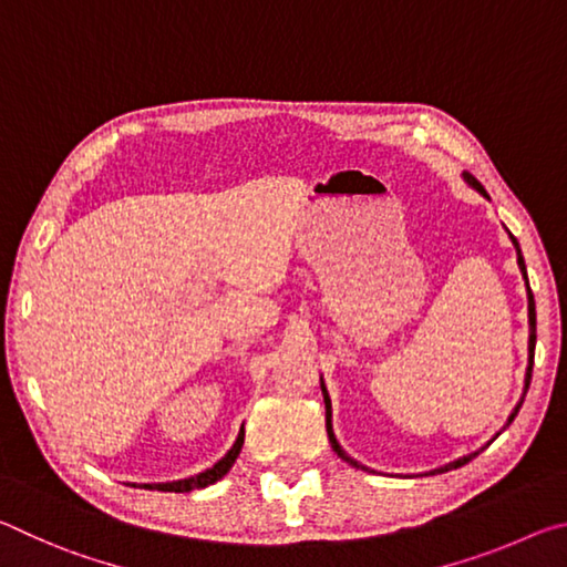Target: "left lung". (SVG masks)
I'll return each instance as SVG.
<instances>
[{
	"label": "left lung",
	"instance_id": "1",
	"mask_svg": "<svg viewBox=\"0 0 567 567\" xmlns=\"http://www.w3.org/2000/svg\"><path fill=\"white\" fill-rule=\"evenodd\" d=\"M463 179L467 182L470 187L473 189H477L480 195L483 197H487L485 195V189H483V185H480V182L470 175V172H463ZM511 235V233H507ZM511 239H513V245H515V252H517V267H520V272H523V280H525V285H527V270H525V260H523V252H520V245H517V239L511 235ZM527 324H530V334H527V370H525V388H523V398H520V402H517L515 405V410L511 412V417H507V422H505V427L511 425V422L515 420V415H517V410H520V405H523V400H525V392H527V388H530V378H533V360H535V297H533V292H530V285H527ZM320 388H322V398H324V420H328V437H330V445H332V450L334 453H338V457H342L344 463H350L352 467H360V470H370L368 465H362V463H358V460L354 457H350L348 453H344L342 450V445L338 443V437H334V430H332V402H330V392H328V388H324V380L320 378ZM503 427V430H505ZM501 430V433H503ZM497 433V435H501ZM495 435V437H497ZM493 437V440H495ZM491 440V443H493ZM487 443V445H491ZM485 445V447H487ZM485 447H480V450H475V453H470V455H463V457H457V460H453V463H447V465H443V467H437V470H430V475H440V473H447V470H455V467H463L465 463H470V460L473 457H477L480 453H483Z\"/></svg>",
	"mask_w": 567,
	"mask_h": 567
}]
</instances>
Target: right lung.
Masks as SVG:
<instances>
[{"mask_svg": "<svg viewBox=\"0 0 567 567\" xmlns=\"http://www.w3.org/2000/svg\"><path fill=\"white\" fill-rule=\"evenodd\" d=\"M243 443H245V427H239L235 445L229 447L225 457H219L213 467H207L197 475L172 480V483H142L140 487H145V491H162V493H189V491H199V487L213 485V483H217V480H223L229 473V467L235 465V460L239 457V450H243Z\"/></svg>", "mask_w": 567, "mask_h": 567, "instance_id": "right-lung-1", "label": "right lung"}]
</instances>
